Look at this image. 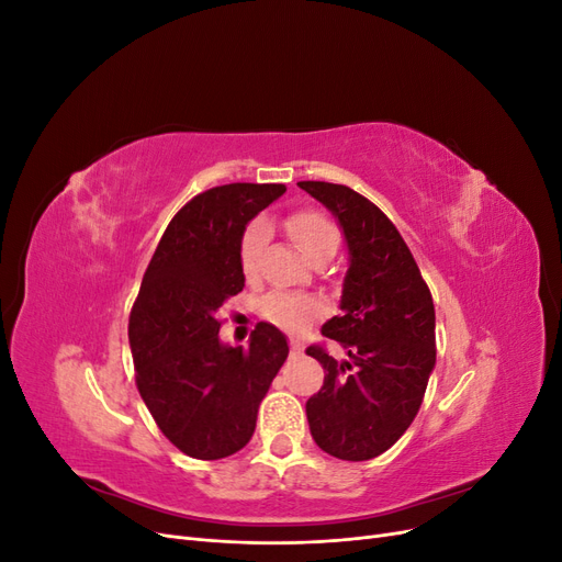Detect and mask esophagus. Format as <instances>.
I'll return each instance as SVG.
<instances>
[{
	"mask_svg": "<svg viewBox=\"0 0 562 562\" xmlns=\"http://www.w3.org/2000/svg\"><path fill=\"white\" fill-rule=\"evenodd\" d=\"M291 351L293 353H302V345L297 342V339H291Z\"/></svg>",
	"mask_w": 562,
	"mask_h": 562,
	"instance_id": "34e87169",
	"label": "esophagus"
}]
</instances>
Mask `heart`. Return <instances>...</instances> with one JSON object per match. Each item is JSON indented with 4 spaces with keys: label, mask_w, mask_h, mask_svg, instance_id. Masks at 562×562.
Here are the masks:
<instances>
[{
    "label": "heart",
    "mask_w": 562,
    "mask_h": 562,
    "mask_svg": "<svg viewBox=\"0 0 562 562\" xmlns=\"http://www.w3.org/2000/svg\"><path fill=\"white\" fill-rule=\"evenodd\" d=\"M285 229L297 248L312 260L321 250H337L339 229L333 220L316 209H300L285 217ZM267 241V225L262 220H252L244 229L239 239V267L246 281H255L260 274V255ZM323 307L310 297L300 293H269L262 304L260 314L274 323L277 328L300 333L321 316Z\"/></svg>",
    "instance_id": "b5f03b06"
}]
</instances>
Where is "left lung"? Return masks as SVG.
I'll return each mask as SVG.
<instances>
[{
    "mask_svg": "<svg viewBox=\"0 0 562 562\" xmlns=\"http://www.w3.org/2000/svg\"><path fill=\"white\" fill-rule=\"evenodd\" d=\"M297 184L335 213L349 246L342 312L321 328L349 359L307 347L326 372L307 401L310 431L323 452L366 462L396 443L424 401L436 366L434 300L411 248L375 203L347 184Z\"/></svg>",
    "mask_w": 562,
    "mask_h": 562,
    "instance_id": "obj_1",
    "label": "left lung"
}]
</instances>
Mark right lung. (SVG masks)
Segmentation results:
<instances>
[{
    "instance_id": "add662e5",
    "label": "right lung",
    "mask_w": 562,
    "mask_h": 562,
    "mask_svg": "<svg viewBox=\"0 0 562 562\" xmlns=\"http://www.w3.org/2000/svg\"><path fill=\"white\" fill-rule=\"evenodd\" d=\"M283 184L232 182L196 194L168 223L128 318L135 384L161 434L194 459L239 452L288 359L283 333L258 323L246 347L220 342L223 304L244 291L239 239Z\"/></svg>"
}]
</instances>
